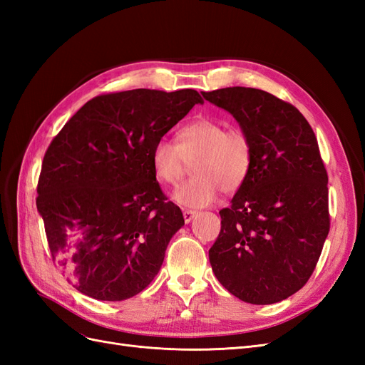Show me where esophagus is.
<instances>
[{"label":"esophagus","instance_id":"1","mask_svg":"<svg viewBox=\"0 0 365 365\" xmlns=\"http://www.w3.org/2000/svg\"><path fill=\"white\" fill-rule=\"evenodd\" d=\"M182 216H184V220H185V222H190V220L196 216V212H195V210L185 208V210H182Z\"/></svg>","mask_w":365,"mask_h":365}]
</instances>
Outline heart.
I'll return each mask as SVG.
<instances>
[{
  "mask_svg": "<svg viewBox=\"0 0 365 365\" xmlns=\"http://www.w3.org/2000/svg\"><path fill=\"white\" fill-rule=\"evenodd\" d=\"M157 180L176 185L193 161L195 173L175 192V201L187 207L212 204L219 192H237L252 168L254 148L248 132L227 128L222 120L197 117L178 132V143L161 137L152 148Z\"/></svg>",
  "mask_w": 365,
  "mask_h": 365,
  "instance_id": "heart-1",
  "label": "heart"
}]
</instances>
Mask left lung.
Here are the masks:
<instances>
[{"label":"left lung","mask_w":365,"mask_h":365,"mask_svg":"<svg viewBox=\"0 0 365 365\" xmlns=\"http://www.w3.org/2000/svg\"><path fill=\"white\" fill-rule=\"evenodd\" d=\"M239 121L254 161L208 250L224 288L251 304L291 297L311 279L330 228L327 170L311 125L267 91L233 86L202 93Z\"/></svg>","instance_id":"1"}]
</instances>
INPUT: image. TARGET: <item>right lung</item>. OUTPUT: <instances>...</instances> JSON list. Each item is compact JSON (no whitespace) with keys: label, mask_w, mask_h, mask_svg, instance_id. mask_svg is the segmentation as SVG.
Here are the masks:
<instances>
[{"label":"right lung","mask_w":365,"mask_h":365,"mask_svg":"<svg viewBox=\"0 0 365 365\" xmlns=\"http://www.w3.org/2000/svg\"><path fill=\"white\" fill-rule=\"evenodd\" d=\"M202 97L130 90L86 102L43 155L36 207L51 259L74 288L103 302L140 294L184 225L152 168V148Z\"/></svg>","instance_id":"right-lung-1"}]
</instances>
